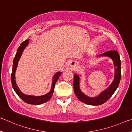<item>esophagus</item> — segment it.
<instances>
[{
  "instance_id": "1",
  "label": "esophagus",
  "mask_w": 132,
  "mask_h": 132,
  "mask_svg": "<svg viewBox=\"0 0 132 132\" xmlns=\"http://www.w3.org/2000/svg\"><path fill=\"white\" fill-rule=\"evenodd\" d=\"M70 68L71 70H74V69H75L76 68V66H77V63H76V62L75 61H72L71 62L70 64Z\"/></svg>"
}]
</instances>
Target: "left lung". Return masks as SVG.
Masks as SVG:
<instances>
[{"label":"left lung","mask_w":132,"mask_h":132,"mask_svg":"<svg viewBox=\"0 0 132 132\" xmlns=\"http://www.w3.org/2000/svg\"><path fill=\"white\" fill-rule=\"evenodd\" d=\"M107 56L111 58L114 62L115 67L114 79L110 86L103 91L101 93L95 97H89L83 93L80 90L79 87V77L77 74H75L73 78V90L75 95L78 98L86 104L90 105H99L105 103L109 100V98L112 96L114 92L119 86L120 80L121 78V60H120L119 55L116 50H110L108 52L104 53L102 54H100L98 57Z\"/></svg>","instance_id":"1"}]
</instances>
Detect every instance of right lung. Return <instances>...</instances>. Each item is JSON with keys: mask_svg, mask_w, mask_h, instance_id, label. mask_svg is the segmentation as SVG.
<instances>
[{"mask_svg": "<svg viewBox=\"0 0 132 132\" xmlns=\"http://www.w3.org/2000/svg\"><path fill=\"white\" fill-rule=\"evenodd\" d=\"M29 43V40H26L21 44L20 47L18 48V50L16 53V54L15 55L14 59L13 60V70H12V73H11V84H12V86L13 89L14 90L15 93L17 94V95L20 97L22 99V100L26 103L29 104H33V105H39L41 104L45 103L47 102L52 97V96L54 92V86L56 82L57 81L58 79H59L60 75L62 73V72H58L55 74L53 76V81L52 84V88H51L50 91L48 92V93L45 95L40 96H29L26 95L24 93H22L21 92L20 90L18 89V86H17V84L15 83V73L16 69L17 68V65L19 60L20 59L23 50L24 48L27 47V45Z\"/></svg>", "mask_w": 132, "mask_h": 132, "instance_id": "right-lung-1", "label": "right lung"}]
</instances>
